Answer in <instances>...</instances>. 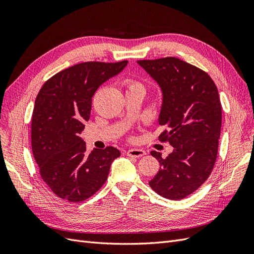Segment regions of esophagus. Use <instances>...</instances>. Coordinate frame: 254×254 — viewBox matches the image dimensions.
<instances>
[{
    "label": "esophagus",
    "instance_id": "esophagus-1",
    "mask_svg": "<svg viewBox=\"0 0 254 254\" xmlns=\"http://www.w3.org/2000/svg\"><path fill=\"white\" fill-rule=\"evenodd\" d=\"M145 151L143 149H137V148H131L127 151V156L128 157H132V158H140L145 155Z\"/></svg>",
    "mask_w": 254,
    "mask_h": 254
}]
</instances>
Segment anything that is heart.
<instances>
[{"label":"heart","mask_w":254,"mask_h":254,"mask_svg":"<svg viewBox=\"0 0 254 254\" xmlns=\"http://www.w3.org/2000/svg\"><path fill=\"white\" fill-rule=\"evenodd\" d=\"M125 84H126L128 91L129 90H143V91H145L143 84L140 81L134 80V79H126Z\"/></svg>","instance_id":"b5f03b06"}]
</instances>
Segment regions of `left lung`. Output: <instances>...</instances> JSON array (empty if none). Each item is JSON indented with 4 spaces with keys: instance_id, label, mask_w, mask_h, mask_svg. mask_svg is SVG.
Instances as JSON below:
<instances>
[{
    "instance_id": "1",
    "label": "left lung",
    "mask_w": 254,
    "mask_h": 254,
    "mask_svg": "<svg viewBox=\"0 0 254 254\" xmlns=\"http://www.w3.org/2000/svg\"><path fill=\"white\" fill-rule=\"evenodd\" d=\"M163 91L159 124L166 126L160 142L174 152L163 159L152 150L160 170L149 181L157 194L180 200L194 193L211 175L217 158L221 104L210 75L176 57L137 61Z\"/></svg>"
}]
</instances>
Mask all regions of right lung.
Instances as JSON below:
<instances>
[{
    "instance_id": "add662e5",
    "label": "right lung",
    "mask_w": 254,
    "mask_h": 254,
    "mask_svg": "<svg viewBox=\"0 0 254 254\" xmlns=\"http://www.w3.org/2000/svg\"><path fill=\"white\" fill-rule=\"evenodd\" d=\"M128 61H88L52 76L37 95L32 117V149L42 180L64 200L80 202L93 196L108 178L119 149L87 152L80 137L89 121L92 96Z\"/></svg>"
}]
</instances>
